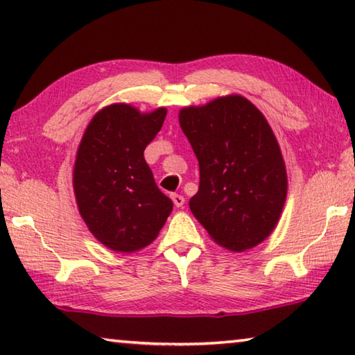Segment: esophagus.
<instances>
[{
  "label": "esophagus",
  "mask_w": 355,
  "mask_h": 355,
  "mask_svg": "<svg viewBox=\"0 0 355 355\" xmlns=\"http://www.w3.org/2000/svg\"><path fill=\"white\" fill-rule=\"evenodd\" d=\"M171 197H172V202H173V205H175L177 208L183 207V203H184V197H183V196H180V194H172Z\"/></svg>",
  "instance_id": "obj_1"
}]
</instances>
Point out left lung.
<instances>
[{
  "label": "left lung",
  "mask_w": 355,
  "mask_h": 355,
  "mask_svg": "<svg viewBox=\"0 0 355 355\" xmlns=\"http://www.w3.org/2000/svg\"><path fill=\"white\" fill-rule=\"evenodd\" d=\"M180 127L199 159L200 184L189 208L220 248L245 252L261 244L284 211V155L263 112L243 95L184 106Z\"/></svg>",
  "instance_id": "obj_1"
}]
</instances>
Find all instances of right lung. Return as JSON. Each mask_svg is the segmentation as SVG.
Listing matches in <instances>:
<instances>
[{
  "label": "right lung",
  "mask_w": 355,
  "mask_h": 355,
  "mask_svg": "<svg viewBox=\"0 0 355 355\" xmlns=\"http://www.w3.org/2000/svg\"><path fill=\"white\" fill-rule=\"evenodd\" d=\"M166 114L164 106L142 112L128 103L107 105L95 112L78 146V211L94 238L114 252L133 254L152 244L173 208L144 158Z\"/></svg>",
  "instance_id": "right-lung-1"
}]
</instances>
